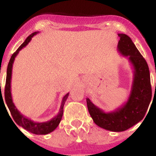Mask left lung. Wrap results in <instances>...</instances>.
Here are the masks:
<instances>
[{
	"mask_svg": "<svg viewBox=\"0 0 156 156\" xmlns=\"http://www.w3.org/2000/svg\"><path fill=\"white\" fill-rule=\"evenodd\" d=\"M120 37L117 50L133 69L131 90L127 101L114 111L106 112L87 98V105L90 116L96 125L107 130L121 132L132 127L144 118L151 99L150 73L145 59L140 55L131 39L124 34Z\"/></svg>",
	"mask_w": 156,
	"mask_h": 156,
	"instance_id": "1",
	"label": "left lung"
}]
</instances>
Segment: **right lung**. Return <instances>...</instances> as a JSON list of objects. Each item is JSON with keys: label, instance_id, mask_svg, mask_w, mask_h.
Returning <instances> with one entry per match:
<instances>
[{"label": "right lung", "instance_id": "add662e5", "mask_svg": "<svg viewBox=\"0 0 156 156\" xmlns=\"http://www.w3.org/2000/svg\"><path fill=\"white\" fill-rule=\"evenodd\" d=\"M39 32H34L32 34H30L27 37L26 41L21 44V46L18 48L16 51L13 54L10 58V61L8 62V69H7V76H6V83H5V101H6L7 106H8V109L10 111L12 114L13 119L15 122L17 123L19 126H22L27 130L30 131V133H33L34 134L42 135V134H48L51 132L54 131L56 128L58 127V124L61 122V119L62 118L63 115V107L66 103V101L67 98L69 97V94L67 93L64 97H63L62 101V104L60 106V109H59L58 113L56 116L52 118L51 120L47 121V122H37L31 120L30 119L23 115V114L17 109L15 104H14L13 101H12V92H11V80H12V66H13L14 61L15 58L19 54V52L23 49V48L27 46L30 41H31L32 37L37 34ZM5 104V103H4ZM12 119V118H11Z\"/></svg>", "mask_w": 156, "mask_h": 156}]
</instances>
